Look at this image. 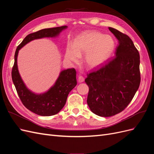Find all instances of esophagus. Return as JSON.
Returning <instances> with one entry per match:
<instances>
[{
	"mask_svg": "<svg viewBox=\"0 0 154 154\" xmlns=\"http://www.w3.org/2000/svg\"><path fill=\"white\" fill-rule=\"evenodd\" d=\"M78 82L79 83H82V82H84V80H85V79H84V78H83V76H80L78 77Z\"/></svg>",
	"mask_w": 154,
	"mask_h": 154,
	"instance_id": "1",
	"label": "esophagus"
}]
</instances>
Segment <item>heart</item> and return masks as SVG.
<instances>
[{"mask_svg":"<svg viewBox=\"0 0 154 154\" xmlns=\"http://www.w3.org/2000/svg\"><path fill=\"white\" fill-rule=\"evenodd\" d=\"M115 47L114 40L109 35L98 32H87L74 40L72 48H69L66 58L74 62L86 53L85 62L88 67L95 69L103 64L109 58Z\"/></svg>","mask_w":154,"mask_h":154,"instance_id":"heart-1","label":"heart"}]
</instances>
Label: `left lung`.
Returning <instances> with one entry per match:
<instances>
[{"instance_id":"left-lung-1","label":"left lung","mask_w":154,"mask_h":154,"mask_svg":"<svg viewBox=\"0 0 154 154\" xmlns=\"http://www.w3.org/2000/svg\"><path fill=\"white\" fill-rule=\"evenodd\" d=\"M118 40L114 57L87 74V104L93 113L110 117L122 112L132 101L141 82L140 57L130 37L112 27Z\"/></svg>"}]
</instances>
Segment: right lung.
Masks as SVG:
<instances>
[{"label": "right lung", "instance_id": "right-lung-1", "mask_svg": "<svg viewBox=\"0 0 154 154\" xmlns=\"http://www.w3.org/2000/svg\"><path fill=\"white\" fill-rule=\"evenodd\" d=\"M67 26L41 29L26 36L18 46L15 53V62L11 72L12 80L17 94L26 108L32 112L42 116L58 114L66 103L69 92L77 85L76 72L74 68L63 70L53 87L42 94H35L27 88L22 80L17 66V57L19 50L29 42L45 38L56 37Z\"/></svg>", "mask_w": 154, "mask_h": 154}]
</instances>
